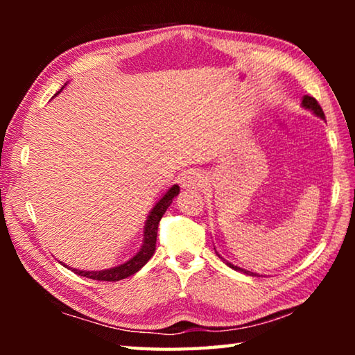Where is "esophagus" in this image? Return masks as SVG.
<instances>
[{"instance_id": "34e87169", "label": "esophagus", "mask_w": 355, "mask_h": 355, "mask_svg": "<svg viewBox=\"0 0 355 355\" xmlns=\"http://www.w3.org/2000/svg\"><path fill=\"white\" fill-rule=\"evenodd\" d=\"M182 188H191V189H194V188H203V186H205V183H207V177H205V173H202L200 171H196V169H192V171H188L184 173V175L182 177Z\"/></svg>"}]
</instances>
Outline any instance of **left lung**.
<instances>
[{
    "label": "left lung",
    "mask_w": 355,
    "mask_h": 355,
    "mask_svg": "<svg viewBox=\"0 0 355 355\" xmlns=\"http://www.w3.org/2000/svg\"><path fill=\"white\" fill-rule=\"evenodd\" d=\"M302 107L304 110H307V111H310L311 114H315L316 117H320V119H322V120H326V117H324V112H322V110H321V106L318 105V101L313 98V97H310V95H305L304 97V100H302ZM216 250V249H214ZM216 254H218V250H216ZM218 257L220 258L222 261H224L228 268H232V269H235V271H238V272H243V274H245V275H252V277H255V275H258L257 272H252V271H248V269H243V268H239V266H236V264H233V263H230V261H227L225 258H222L219 254H218Z\"/></svg>",
    "instance_id": "left-lung-1"
}]
</instances>
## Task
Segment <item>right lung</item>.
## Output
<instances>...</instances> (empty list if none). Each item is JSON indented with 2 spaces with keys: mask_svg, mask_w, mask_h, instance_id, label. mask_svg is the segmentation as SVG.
I'll use <instances>...</instances> for the list:
<instances>
[{
  "mask_svg": "<svg viewBox=\"0 0 355 355\" xmlns=\"http://www.w3.org/2000/svg\"><path fill=\"white\" fill-rule=\"evenodd\" d=\"M62 89L59 92H62ZM178 192H180V186L172 184L171 188L164 192V196L155 203L152 209H150L147 220H146V225H144L142 244H141L139 250H137L136 254L130 258V260H127L122 264H117V266H114V268L101 269V271H83V269L70 268L69 264H65L62 261H59V263H61L62 266H65L67 269H71L75 274L81 275V277L94 279V280L117 282V280L127 279V277H130V275L136 274L144 266V264H146L150 258L153 257L155 249H156V235H158V224H159L161 218H163V214L166 213V209L171 207L173 197L178 196Z\"/></svg>",
  "mask_w": 355,
  "mask_h": 355,
  "instance_id": "obj_1",
  "label": "right lung"
}]
</instances>
